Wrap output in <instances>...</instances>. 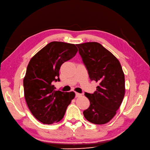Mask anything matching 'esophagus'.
<instances>
[{
    "label": "esophagus",
    "instance_id": "obj_1",
    "mask_svg": "<svg viewBox=\"0 0 150 150\" xmlns=\"http://www.w3.org/2000/svg\"><path fill=\"white\" fill-rule=\"evenodd\" d=\"M81 96H82V94L76 92V97H81Z\"/></svg>",
    "mask_w": 150,
    "mask_h": 150
}]
</instances>
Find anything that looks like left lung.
<instances>
[{
	"label": "left lung",
	"instance_id": "8db88e82",
	"mask_svg": "<svg viewBox=\"0 0 150 150\" xmlns=\"http://www.w3.org/2000/svg\"><path fill=\"white\" fill-rule=\"evenodd\" d=\"M92 81L98 83L93 93H85L90 102L83 111L88 121L97 125L109 122L116 114L125 96V76L119 60L96 42L76 45Z\"/></svg>",
	"mask_w": 150,
	"mask_h": 150
}]
</instances>
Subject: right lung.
I'll return each mask as SVG.
<instances>
[{
    "mask_svg": "<svg viewBox=\"0 0 150 150\" xmlns=\"http://www.w3.org/2000/svg\"><path fill=\"white\" fill-rule=\"evenodd\" d=\"M77 52L74 44L53 41L29 62L23 79L24 96L33 116L44 124L60 121L75 97L74 92L55 90L52 83L60 81L61 65Z\"/></svg>",
    "mask_w": 150,
    "mask_h": 150,
    "instance_id": "add662e5",
    "label": "right lung"
}]
</instances>
